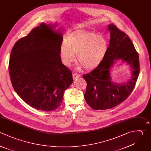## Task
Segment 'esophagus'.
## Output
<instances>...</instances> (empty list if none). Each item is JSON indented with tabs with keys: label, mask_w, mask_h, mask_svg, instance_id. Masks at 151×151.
Here are the masks:
<instances>
[{
	"label": "esophagus",
	"mask_w": 151,
	"mask_h": 151,
	"mask_svg": "<svg viewBox=\"0 0 151 151\" xmlns=\"http://www.w3.org/2000/svg\"><path fill=\"white\" fill-rule=\"evenodd\" d=\"M80 76H81L80 74H76V73H73V78H74V79H76L77 78H78V77H80Z\"/></svg>",
	"instance_id": "obj_1"
}]
</instances>
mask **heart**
<instances>
[{"instance_id": "heart-1", "label": "heart", "mask_w": 151, "mask_h": 151, "mask_svg": "<svg viewBox=\"0 0 151 151\" xmlns=\"http://www.w3.org/2000/svg\"><path fill=\"white\" fill-rule=\"evenodd\" d=\"M109 47V40L104 35L95 32L84 31L71 35L67 44L61 47V57L64 64L69 67L76 60L80 62L77 67L83 65L87 69L98 66L106 57Z\"/></svg>"}]
</instances>
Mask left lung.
I'll return each mask as SVG.
<instances>
[{
	"instance_id": "obj_1",
	"label": "left lung",
	"mask_w": 151,
	"mask_h": 151,
	"mask_svg": "<svg viewBox=\"0 0 151 151\" xmlns=\"http://www.w3.org/2000/svg\"><path fill=\"white\" fill-rule=\"evenodd\" d=\"M107 29L110 39L106 57L94 70L83 76L87 84L84 99L94 110L111 109L126 100L133 90L140 71L139 55L129 36L113 24ZM119 60L128 65L131 70L130 78L122 83L113 82L111 77V68Z\"/></svg>"
}]
</instances>
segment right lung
<instances>
[{"mask_svg":"<svg viewBox=\"0 0 151 151\" xmlns=\"http://www.w3.org/2000/svg\"><path fill=\"white\" fill-rule=\"evenodd\" d=\"M56 25L41 23L14 45L9 71L18 95L30 106L53 111L73 82L71 71L61 62L63 34Z\"/></svg>","mask_w":151,"mask_h":151,"instance_id":"right-lung-1","label":"right lung"}]
</instances>
